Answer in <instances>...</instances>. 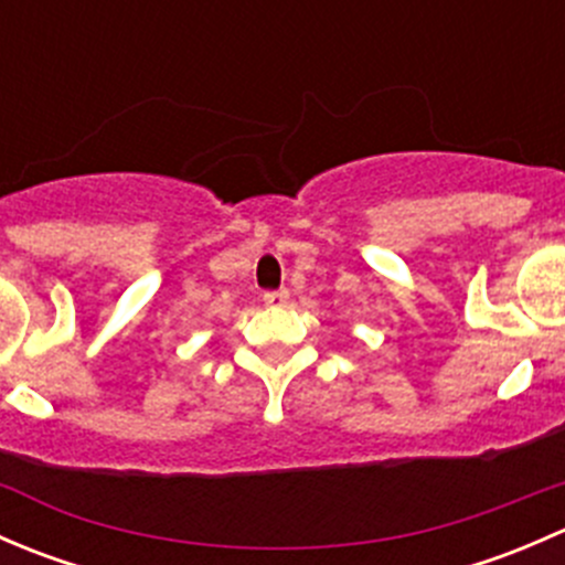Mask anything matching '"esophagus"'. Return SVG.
<instances>
[{"label": "esophagus", "mask_w": 565, "mask_h": 565, "mask_svg": "<svg viewBox=\"0 0 565 565\" xmlns=\"http://www.w3.org/2000/svg\"><path fill=\"white\" fill-rule=\"evenodd\" d=\"M262 300H265L267 306H273V309H276V306H287L289 292H287V289H276V292H265V295H262Z\"/></svg>", "instance_id": "obj_1"}]
</instances>
